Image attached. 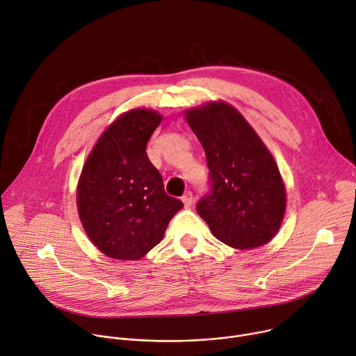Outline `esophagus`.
Instances as JSON below:
<instances>
[{
    "instance_id": "obj_1",
    "label": "esophagus",
    "mask_w": 356,
    "mask_h": 356,
    "mask_svg": "<svg viewBox=\"0 0 356 356\" xmlns=\"http://www.w3.org/2000/svg\"><path fill=\"white\" fill-rule=\"evenodd\" d=\"M181 202L184 203L186 207H190V206L193 204V193H191V191L184 193V195L181 196Z\"/></svg>"
}]
</instances>
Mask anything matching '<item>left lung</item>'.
<instances>
[{
    "instance_id": "8db88e82",
    "label": "left lung",
    "mask_w": 356,
    "mask_h": 356,
    "mask_svg": "<svg viewBox=\"0 0 356 356\" xmlns=\"http://www.w3.org/2000/svg\"><path fill=\"white\" fill-rule=\"evenodd\" d=\"M184 115L210 172V190L197 203V214L224 244L238 250L264 245L277 234L286 203L273 154L229 104L210 102Z\"/></svg>"
}]
</instances>
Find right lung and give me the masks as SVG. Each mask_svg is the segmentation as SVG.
Segmentation results:
<instances>
[{
  "label": "right lung",
  "mask_w": 356,
  "mask_h": 356,
  "mask_svg": "<svg viewBox=\"0 0 356 356\" xmlns=\"http://www.w3.org/2000/svg\"><path fill=\"white\" fill-rule=\"evenodd\" d=\"M161 122L154 111L119 116L96 142L79 177L76 202L90 241L115 260H139L165 236L183 203L166 195L146 145Z\"/></svg>",
  "instance_id": "1"
}]
</instances>
